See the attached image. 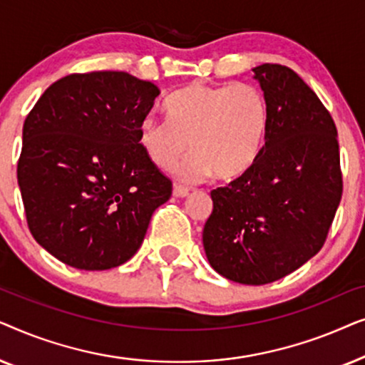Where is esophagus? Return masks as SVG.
<instances>
[{"label": "esophagus", "mask_w": 365, "mask_h": 365, "mask_svg": "<svg viewBox=\"0 0 365 365\" xmlns=\"http://www.w3.org/2000/svg\"><path fill=\"white\" fill-rule=\"evenodd\" d=\"M173 194L174 197H186L189 194V189L186 186H181V184H174Z\"/></svg>", "instance_id": "1"}]
</instances>
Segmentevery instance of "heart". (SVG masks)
Returning <instances> with one entry per match:
<instances>
[{
    "label": "heart",
    "mask_w": 365,
    "mask_h": 365,
    "mask_svg": "<svg viewBox=\"0 0 365 365\" xmlns=\"http://www.w3.org/2000/svg\"><path fill=\"white\" fill-rule=\"evenodd\" d=\"M168 121L148 118L139 126V144L154 166L176 168L184 182H199L216 174L236 179L252 168L269 128V106L252 84L209 86L191 83L166 101Z\"/></svg>",
    "instance_id": "obj_1"
}]
</instances>
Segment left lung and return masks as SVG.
<instances>
[{
  "instance_id": "obj_1",
  "label": "left lung",
  "mask_w": 365,
  "mask_h": 365,
  "mask_svg": "<svg viewBox=\"0 0 365 365\" xmlns=\"http://www.w3.org/2000/svg\"><path fill=\"white\" fill-rule=\"evenodd\" d=\"M269 106L257 161L211 191L207 261L229 281L262 286L321 251L342 197L337 129L317 94L282 64L252 69Z\"/></svg>"
}]
</instances>
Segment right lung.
Returning <instances> with one entry per match:
<instances>
[{"label": "right lung", "mask_w": 365, "mask_h": 365, "mask_svg": "<svg viewBox=\"0 0 365 365\" xmlns=\"http://www.w3.org/2000/svg\"><path fill=\"white\" fill-rule=\"evenodd\" d=\"M159 88L124 71L69 74L24 119L18 184L28 227L68 266L104 271L141 247L173 194L139 144Z\"/></svg>", "instance_id": "obj_1"}]
</instances>
